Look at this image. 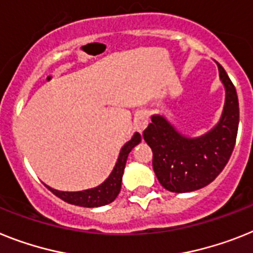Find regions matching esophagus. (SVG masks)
<instances>
[{"label":"esophagus","instance_id":"esophagus-1","mask_svg":"<svg viewBox=\"0 0 253 253\" xmlns=\"http://www.w3.org/2000/svg\"><path fill=\"white\" fill-rule=\"evenodd\" d=\"M148 121H149V118H148V113H146V112H144V110L137 112V114L135 116V118H133L135 130L139 131V132H143L146 128V126H148Z\"/></svg>","mask_w":253,"mask_h":253}]
</instances>
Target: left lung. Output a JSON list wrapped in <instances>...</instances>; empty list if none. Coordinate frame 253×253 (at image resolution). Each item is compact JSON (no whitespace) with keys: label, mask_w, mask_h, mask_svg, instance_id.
Segmentation results:
<instances>
[{"label":"left lung","mask_w":253,"mask_h":253,"mask_svg":"<svg viewBox=\"0 0 253 253\" xmlns=\"http://www.w3.org/2000/svg\"><path fill=\"white\" fill-rule=\"evenodd\" d=\"M225 88V103L218 122L201 136H188L165 116L154 114L143 133L153 150V169L165 189L189 193L205 188L226 166L235 145L239 125L237 91L224 68L217 63Z\"/></svg>","instance_id":"left-lung-1"}]
</instances>
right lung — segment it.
I'll return each mask as SVG.
<instances>
[{
	"mask_svg": "<svg viewBox=\"0 0 253 253\" xmlns=\"http://www.w3.org/2000/svg\"><path fill=\"white\" fill-rule=\"evenodd\" d=\"M141 141V136L139 132L133 133L131 140H128L120 152V156L117 159L116 166L113 167L110 175L107 179L101 182L100 185L95 186V188L86 189V190H81V192H61L56 189L50 188L48 189L54 193L56 197L65 201V202L71 203L74 206H81V207H88V209H94V207H101V206L109 205L117 198V195L121 192V185H122V176L126 166L127 157L130 154L131 150Z\"/></svg>",
	"mask_w": 253,
	"mask_h": 253,
	"instance_id": "right-lung-1",
	"label": "right lung"
}]
</instances>
